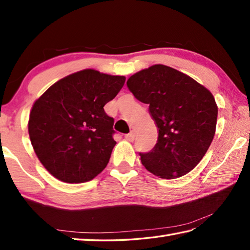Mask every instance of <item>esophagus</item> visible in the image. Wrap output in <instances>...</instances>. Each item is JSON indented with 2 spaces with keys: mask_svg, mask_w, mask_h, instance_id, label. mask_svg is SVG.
Instances as JSON below:
<instances>
[{
  "mask_svg": "<svg viewBox=\"0 0 250 250\" xmlns=\"http://www.w3.org/2000/svg\"><path fill=\"white\" fill-rule=\"evenodd\" d=\"M125 138L126 140H128V141H133V140H134V138H135V133L133 132V131H131L130 133H128V134H125Z\"/></svg>",
  "mask_w": 250,
  "mask_h": 250,
  "instance_id": "obj_1",
  "label": "esophagus"
}]
</instances>
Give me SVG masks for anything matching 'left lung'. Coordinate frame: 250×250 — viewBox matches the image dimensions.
<instances>
[{
	"instance_id": "8db88e82",
	"label": "left lung",
	"mask_w": 250,
	"mask_h": 250,
	"mask_svg": "<svg viewBox=\"0 0 250 250\" xmlns=\"http://www.w3.org/2000/svg\"><path fill=\"white\" fill-rule=\"evenodd\" d=\"M126 86L139 101L149 104L159 129L153 149L140 153L143 166L162 179L191 172L208 150L216 130L218 109L211 92L166 65L140 70Z\"/></svg>"
}]
</instances>
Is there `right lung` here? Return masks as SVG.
Masks as SVG:
<instances>
[{"label": "right lung", "instance_id": "add662e5", "mask_svg": "<svg viewBox=\"0 0 250 250\" xmlns=\"http://www.w3.org/2000/svg\"><path fill=\"white\" fill-rule=\"evenodd\" d=\"M125 76L83 69L58 80L33 104L28 133L44 167L59 181L83 183L107 167L116 141L104 104L121 90Z\"/></svg>", "mask_w": 250, "mask_h": 250}]
</instances>
